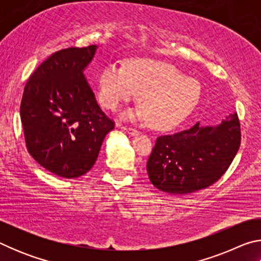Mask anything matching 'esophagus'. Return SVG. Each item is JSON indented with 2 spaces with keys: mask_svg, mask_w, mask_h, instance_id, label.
<instances>
[{
  "mask_svg": "<svg viewBox=\"0 0 261 261\" xmlns=\"http://www.w3.org/2000/svg\"><path fill=\"white\" fill-rule=\"evenodd\" d=\"M117 126H118V127H121V129H123L124 131H126L127 134L131 135V136H136V135H138V130L134 129V127L124 126V125H122V124H117Z\"/></svg>",
  "mask_w": 261,
  "mask_h": 261,
  "instance_id": "esophagus-1",
  "label": "esophagus"
}]
</instances>
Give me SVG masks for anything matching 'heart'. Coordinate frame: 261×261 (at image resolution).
<instances>
[{
	"label": "heart",
	"instance_id": "b5f03b06",
	"mask_svg": "<svg viewBox=\"0 0 261 261\" xmlns=\"http://www.w3.org/2000/svg\"><path fill=\"white\" fill-rule=\"evenodd\" d=\"M139 93L141 102L127 110V120H149L155 129H170L189 117L201 98L200 84L185 77L174 65L154 60H132L126 68L110 62L98 76V94L103 107L120 108Z\"/></svg>",
	"mask_w": 261,
	"mask_h": 261
}]
</instances>
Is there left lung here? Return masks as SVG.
I'll return each instance as SVG.
<instances>
[{"label":"left lung","instance_id":"obj_1","mask_svg":"<svg viewBox=\"0 0 261 261\" xmlns=\"http://www.w3.org/2000/svg\"><path fill=\"white\" fill-rule=\"evenodd\" d=\"M241 145V124L230 114L218 125L159 137L147 161L149 180L160 191L185 194L206 189L226 173Z\"/></svg>","mask_w":261,"mask_h":261}]
</instances>
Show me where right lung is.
Listing matches in <instances>:
<instances>
[{"mask_svg": "<svg viewBox=\"0 0 261 261\" xmlns=\"http://www.w3.org/2000/svg\"><path fill=\"white\" fill-rule=\"evenodd\" d=\"M96 49L91 45L54 53L31 74L21 98L29 153L64 178L79 177L94 166L106 135L115 126L84 74Z\"/></svg>", "mask_w": 261, "mask_h": 261, "instance_id": "obj_1", "label": "right lung"}]
</instances>
